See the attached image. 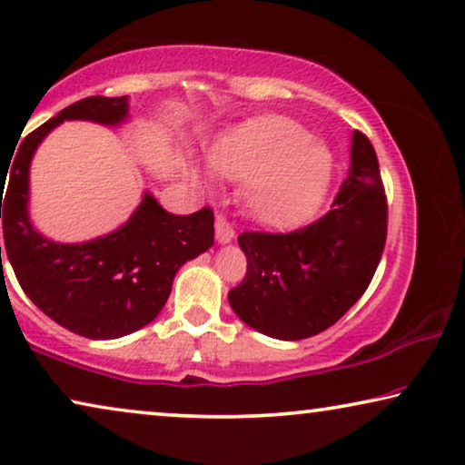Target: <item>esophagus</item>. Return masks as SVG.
I'll list each match as a JSON object with an SVG mask.
<instances>
[{"instance_id":"34e87169","label":"esophagus","mask_w":465,"mask_h":465,"mask_svg":"<svg viewBox=\"0 0 465 465\" xmlns=\"http://www.w3.org/2000/svg\"><path fill=\"white\" fill-rule=\"evenodd\" d=\"M215 237H218L220 243H231L234 239V228L224 213L215 215Z\"/></svg>"}]
</instances>
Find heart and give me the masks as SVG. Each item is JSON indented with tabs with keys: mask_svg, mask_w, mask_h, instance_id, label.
<instances>
[{
	"mask_svg": "<svg viewBox=\"0 0 465 465\" xmlns=\"http://www.w3.org/2000/svg\"><path fill=\"white\" fill-rule=\"evenodd\" d=\"M218 173L243 182V203L269 226L307 220L326 193L328 150L311 142L309 131L279 116L253 118L224 133L209 152Z\"/></svg>",
	"mask_w": 465,
	"mask_h": 465,
	"instance_id": "obj_1",
	"label": "heart"
}]
</instances>
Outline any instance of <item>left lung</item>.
Wrapping results in <instances>:
<instances>
[{
  "label": "left lung",
  "mask_w": 465,
  "mask_h": 465,
  "mask_svg": "<svg viewBox=\"0 0 465 465\" xmlns=\"http://www.w3.org/2000/svg\"><path fill=\"white\" fill-rule=\"evenodd\" d=\"M387 239V196L377 152L351 137L349 177L320 220L292 232L245 231L247 272L228 302L247 326L301 341L334 326L371 285Z\"/></svg>",
  "instance_id": "left-lung-1"
}]
</instances>
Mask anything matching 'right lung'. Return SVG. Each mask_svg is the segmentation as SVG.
I'll return each instance as SVG.
<instances>
[{
	"label": "right lung",
	"mask_w": 465,
	"mask_h": 465,
	"mask_svg": "<svg viewBox=\"0 0 465 465\" xmlns=\"http://www.w3.org/2000/svg\"><path fill=\"white\" fill-rule=\"evenodd\" d=\"M126 107V97L75 101L23 139L12 167H5V195L2 173L4 243L23 292L59 326L97 341L131 334L154 320L180 266L213 245L212 209L175 215L152 194L118 231L86 243H54L34 231L27 215L29 163L42 139L63 120L118 124Z\"/></svg>",
	"instance_id": "1"
}]
</instances>
